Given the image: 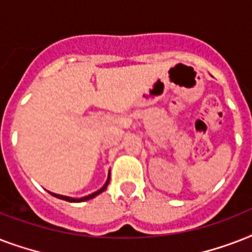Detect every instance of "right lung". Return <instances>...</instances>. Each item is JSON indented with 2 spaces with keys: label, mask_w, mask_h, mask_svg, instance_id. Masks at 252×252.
Instances as JSON below:
<instances>
[{
  "label": "right lung",
  "mask_w": 252,
  "mask_h": 252,
  "mask_svg": "<svg viewBox=\"0 0 252 252\" xmlns=\"http://www.w3.org/2000/svg\"><path fill=\"white\" fill-rule=\"evenodd\" d=\"M108 182H110V176H108V179H107L106 184H104V186H103V187L100 188V189H99V191L94 192V193H91V195H89V196H85V197H82V199H72V197H68V196L56 195V193H52V192H49V193H51V195H52V196H55V197H57V199L66 200V201H77V203H81V201H86V200L93 199V197H95V196H96V195H99V193H100V192L104 191V189H106V188H107V186H108Z\"/></svg>",
  "instance_id": "right-lung-1"
}]
</instances>
